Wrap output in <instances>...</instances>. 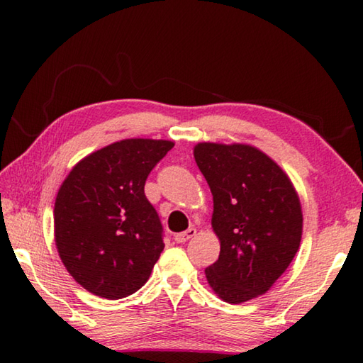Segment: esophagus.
Segmentation results:
<instances>
[{
    "instance_id": "obj_1",
    "label": "esophagus",
    "mask_w": 363,
    "mask_h": 363,
    "mask_svg": "<svg viewBox=\"0 0 363 363\" xmlns=\"http://www.w3.org/2000/svg\"><path fill=\"white\" fill-rule=\"evenodd\" d=\"M196 233V230L194 229V227H189V229L186 230V232H181V233H176L174 235V242L176 243H184V242H187L189 238H192L194 235Z\"/></svg>"
}]
</instances>
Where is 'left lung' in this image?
Instances as JSON below:
<instances>
[{
    "instance_id": "obj_1",
    "label": "left lung",
    "mask_w": 363,
    "mask_h": 363,
    "mask_svg": "<svg viewBox=\"0 0 363 363\" xmlns=\"http://www.w3.org/2000/svg\"><path fill=\"white\" fill-rule=\"evenodd\" d=\"M194 157L211 189V225L220 242L218 261L205 269L208 284L225 303L257 298L299 248L303 213L296 190L256 147L200 143Z\"/></svg>"
}]
</instances>
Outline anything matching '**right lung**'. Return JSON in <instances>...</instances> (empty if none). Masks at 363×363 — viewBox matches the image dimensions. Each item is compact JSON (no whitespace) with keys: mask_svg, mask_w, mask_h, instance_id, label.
<instances>
[{"mask_svg":"<svg viewBox=\"0 0 363 363\" xmlns=\"http://www.w3.org/2000/svg\"><path fill=\"white\" fill-rule=\"evenodd\" d=\"M173 147L171 140L125 139L84 157L65 177L54 205V238L84 290L121 299L149 280L164 243L144 186Z\"/></svg>","mask_w":363,"mask_h":363,"instance_id":"add662e5","label":"right lung"}]
</instances>
